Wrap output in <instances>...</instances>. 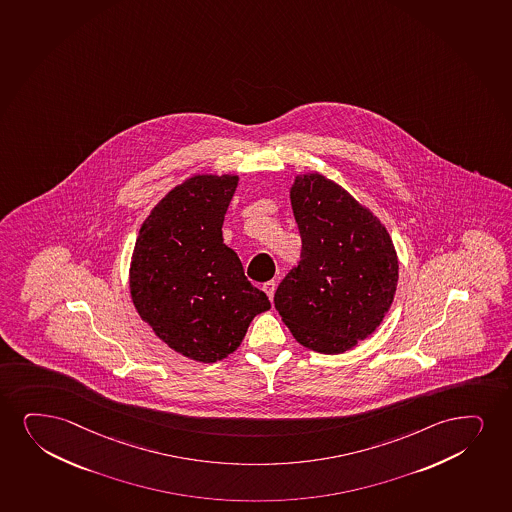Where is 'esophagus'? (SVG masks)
<instances>
[{"label":"esophagus","instance_id":"esophagus-1","mask_svg":"<svg viewBox=\"0 0 512 512\" xmlns=\"http://www.w3.org/2000/svg\"><path fill=\"white\" fill-rule=\"evenodd\" d=\"M276 281H267V283H264V286H262V290L265 291V295L269 297V300H272L274 298V291H276Z\"/></svg>","mask_w":512,"mask_h":512}]
</instances>
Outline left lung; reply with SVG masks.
Segmentation results:
<instances>
[{
  "label": "left lung",
  "instance_id": "8db88e82",
  "mask_svg": "<svg viewBox=\"0 0 512 512\" xmlns=\"http://www.w3.org/2000/svg\"><path fill=\"white\" fill-rule=\"evenodd\" d=\"M290 200L302 259L274 305L300 345L343 354L373 335L392 307L397 250L371 209L319 172L295 176Z\"/></svg>",
  "mask_w": 512,
  "mask_h": 512
}]
</instances>
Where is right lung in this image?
Returning <instances> with one entry per match:
<instances>
[{
  "label": "right lung",
  "mask_w": 512,
  "mask_h": 512,
  "mask_svg": "<svg viewBox=\"0 0 512 512\" xmlns=\"http://www.w3.org/2000/svg\"><path fill=\"white\" fill-rule=\"evenodd\" d=\"M238 181L196 174L174 186L141 224L129 267L139 317L174 352L203 364L233 354L253 317L271 309L222 238Z\"/></svg>",
  "instance_id": "right-lung-1"
}]
</instances>
